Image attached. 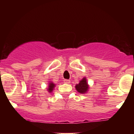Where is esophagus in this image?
Here are the masks:
<instances>
[{
  "mask_svg": "<svg viewBox=\"0 0 134 134\" xmlns=\"http://www.w3.org/2000/svg\"><path fill=\"white\" fill-rule=\"evenodd\" d=\"M64 83H66V84H69V83L70 82V81L69 79H65L64 80Z\"/></svg>",
  "mask_w": 134,
  "mask_h": 134,
  "instance_id": "34e87169",
  "label": "esophagus"
}]
</instances>
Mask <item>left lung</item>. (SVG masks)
I'll return each mask as SVG.
<instances>
[{"label":"left lung","mask_w":134,"mask_h":134,"mask_svg":"<svg viewBox=\"0 0 134 134\" xmlns=\"http://www.w3.org/2000/svg\"><path fill=\"white\" fill-rule=\"evenodd\" d=\"M76 89L79 93L84 94L87 93L89 90V85L87 82L86 78L83 77L82 79L80 81L79 84L76 85Z\"/></svg>","instance_id":"left-lung-1"}]
</instances>
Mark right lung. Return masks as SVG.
<instances>
[{
    "instance_id": "add662e5",
    "label": "right lung",
    "mask_w": 134,
    "mask_h": 134,
    "mask_svg": "<svg viewBox=\"0 0 134 134\" xmlns=\"http://www.w3.org/2000/svg\"><path fill=\"white\" fill-rule=\"evenodd\" d=\"M55 86V84L54 83H53L52 82H50V83H49L48 88V91L49 93H52V92L53 91Z\"/></svg>"
}]
</instances>
